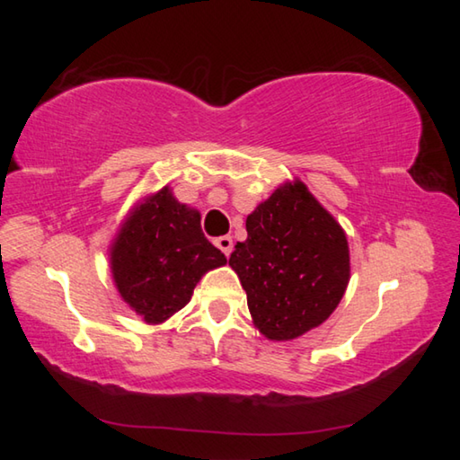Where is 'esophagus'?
<instances>
[{"mask_svg": "<svg viewBox=\"0 0 460 460\" xmlns=\"http://www.w3.org/2000/svg\"><path fill=\"white\" fill-rule=\"evenodd\" d=\"M215 243H217V247H219L221 252L229 258L231 252H233V239H231L229 235H225V237H219V239H217Z\"/></svg>", "mask_w": 460, "mask_h": 460, "instance_id": "obj_1", "label": "esophagus"}]
</instances>
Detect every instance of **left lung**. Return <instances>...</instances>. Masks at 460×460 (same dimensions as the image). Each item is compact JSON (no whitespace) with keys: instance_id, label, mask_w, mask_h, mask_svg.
<instances>
[{"instance_id":"left-lung-1","label":"left lung","mask_w":460,"mask_h":460,"mask_svg":"<svg viewBox=\"0 0 460 460\" xmlns=\"http://www.w3.org/2000/svg\"><path fill=\"white\" fill-rule=\"evenodd\" d=\"M229 266L253 324L270 341L298 339L339 306L347 290V235L305 182H284L245 221Z\"/></svg>"}]
</instances>
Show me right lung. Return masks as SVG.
I'll use <instances>...</instances> for the list:
<instances>
[{"label": "right lung", "mask_w": 460, "mask_h": 460, "mask_svg": "<svg viewBox=\"0 0 460 460\" xmlns=\"http://www.w3.org/2000/svg\"><path fill=\"white\" fill-rule=\"evenodd\" d=\"M115 288L147 324L168 321L190 302L194 286L227 258L205 237L200 213L168 186L131 208L109 247Z\"/></svg>", "instance_id": "1"}]
</instances>
